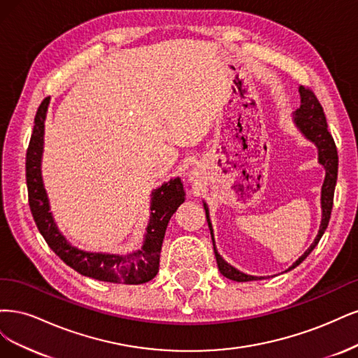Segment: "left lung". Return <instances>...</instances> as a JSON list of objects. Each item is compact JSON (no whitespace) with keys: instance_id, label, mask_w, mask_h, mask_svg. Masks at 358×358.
Returning <instances> with one entry per match:
<instances>
[{"instance_id":"left-lung-1","label":"left lung","mask_w":358,"mask_h":358,"mask_svg":"<svg viewBox=\"0 0 358 358\" xmlns=\"http://www.w3.org/2000/svg\"><path fill=\"white\" fill-rule=\"evenodd\" d=\"M299 94H301V107H299L293 113V123L299 129V132H301L308 141H310L317 147L318 164L324 168L326 177H324V181H322V186H321V223H320L318 234H317L313 244L309 245V248L285 272L299 266V264H301L310 255V251L317 247L321 236L324 235L326 229L329 226V220H330V214H331V208H333L334 187H336V180H338V150H336V145H334L333 136L329 132L324 110H322L320 101L317 99L314 92L310 89L299 86ZM203 208H205L206 222H208V227H210L211 238H213V245H214L218 271L222 272V275L226 276V278H229V280L238 281V282H247V281H256V280L266 278V276H256V275H248L245 272H241L239 269L234 268L232 264L227 263L220 256V252L217 251V247H215L213 224L210 220V210H208V205H206L205 202H203Z\"/></svg>"}]
</instances>
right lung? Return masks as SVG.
Instances as JSON below:
<instances>
[{"instance_id":"1","label":"right lung","mask_w":358,"mask_h":358,"mask_svg":"<svg viewBox=\"0 0 358 358\" xmlns=\"http://www.w3.org/2000/svg\"><path fill=\"white\" fill-rule=\"evenodd\" d=\"M50 98H45L34 119V129L27 152V186L29 208L40 234L49 247L68 266L89 278L117 282L143 284L153 280L159 272L160 250L172 214L186 199L181 178H171L152 192L150 220L140 250L128 255L92 252L71 245L57 227L50 211L48 192L41 176V159L44 150V122Z\"/></svg>"}]
</instances>
